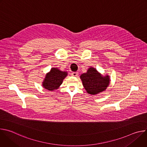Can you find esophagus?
Listing matches in <instances>:
<instances>
[{
	"mask_svg": "<svg viewBox=\"0 0 147 147\" xmlns=\"http://www.w3.org/2000/svg\"><path fill=\"white\" fill-rule=\"evenodd\" d=\"M71 76H78V72H72L71 73Z\"/></svg>",
	"mask_w": 147,
	"mask_h": 147,
	"instance_id": "34e87169",
	"label": "esophagus"
}]
</instances>
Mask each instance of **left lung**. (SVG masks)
Masks as SVG:
<instances>
[{
  "label": "left lung",
  "instance_id": "1",
  "mask_svg": "<svg viewBox=\"0 0 147 147\" xmlns=\"http://www.w3.org/2000/svg\"><path fill=\"white\" fill-rule=\"evenodd\" d=\"M83 86L88 94H97L105 90L109 86V78L108 76H102L96 69L91 67L86 73L81 75Z\"/></svg>",
  "mask_w": 147,
  "mask_h": 147
}]
</instances>
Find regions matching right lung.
<instances>
[{
  "mask_svg": "<svg viewBox=\"0 0 147 147\" xmlns=\"http://www.w3.org/2000/svg\"><path fill=\"white\" fill-rule=\"evenodd\" d=\"M67 75L66 72L61 71L58 69L52 68L51 71L46 75L42 84L43 86L49 91L57 89Z\"/></svg>",
  "mask_w": 147,
  "mask_h": 147,
  "instance_id": "right-lung-1",
  "label": "right lung"
}]
</instances>
